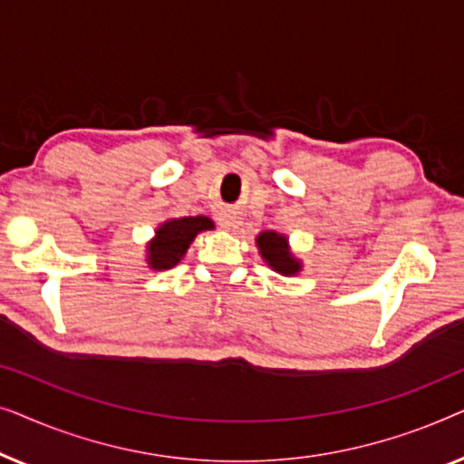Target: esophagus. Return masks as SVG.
I'll use <instances>...</instances> for the list:
<instances>
[{
  "mask_svg": "<svg viewBox=\"0 0 464 464\" xmlns=\"http://www.w3.org/2000/svg\"><path fill=\"white\" fill-rule=\"evenodd\" d=\"M237 224H238V221H237V218H234V215H230V213L219 215V226L226 227V230H234Z\"/></svg>",
  "mask_w": 464,
  "mask_h": 464,
  "instance_id": "1",
  "label": "esophagus"
}]
</instances>
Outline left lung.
I'll use <instances>...</instances> for the list:
<instances>
[{
	"mask_svg": "<svg viewBox=\"0 0 464 464\" xmlns=\"http://www.w3.org/2000/svg\"><path fill=\"white\" fill-rule=\"evenodd\" d=\"M257 246L262 251V257L272 268L281 275H295L300 270V262L294 259L287 249V238L276 232H262L257 237Z\"/></svg>",
	"mask_w": 464,
	"mask_h": 464,
	"instance_id": "1",
	"label": "left lung"
}]
</instances>
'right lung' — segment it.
<instances>
[{"instance_id": "obj_1", "label": "right lung", "mask_w": 464, "mask_h": 464, "mask_svg": "<svg viewBox=\"0 0 464 464\" xmlns=\"http://www.w3.org/2000/svg\"><path fill=\"white\" fill-rule=\"evenodd\" d=\"M213 221L208 218H181L170 219L156 230L154 243H150L148 262L156 270H169L179 262L188 246L192 245L196 234L211 230Z\"/></svg>"}]
</instances>
